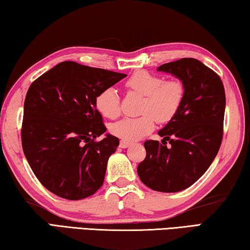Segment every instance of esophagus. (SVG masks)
<instances>
[{"label": "esophagus", "instance_id": "esophagus-1", "mask_svg": "<svg viewBox=\"0 0 250 250\" xmlns=\"http://www.w3.org/2000/svg\"><path fill=\"white\" fill-rule=\"evenodd\" d=\"M130 145L131 143L129 141H125V140L120 141V147H122V149H125V147H128Z\"/></svg>", "mask_w": 250, "mask_h": 250}]
</instances>
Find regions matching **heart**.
I'll list each match as a JSON object with an SVG mask.
<instances>
[{"instance_id": "1", "label": "heart", "mask_w": 250, "mask_h": 250, "mask_svg": "<svg viewBox=\"0 0 250 250\" xmlns=\"http://www.w3.org/2000/svg\"><path fill=\"white\" fill-rule=\"evenodd\" d=\"M126 89L143 96L140 117L124 118L110 125L113 135L124 140H138L160 124L171 121L179 112L185 96L181 80H164L145 70L135 71L125 82ZM96 108L105 118L115 119L120 115V98L116 89L107 88L96 97Z\"/></svg>"}]
</instances>
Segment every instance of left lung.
Here are the masks:
<instances>
[{"instance_id":"obj_1","label":"left lung","mask_w":250,"mask_h":250,"mask_svg":"<svg viewBox=\"0 0 250 250\" xmlns=\"http://www.w3.org/2000/svg\"><path fill=\"white\" fill-rule=\"evenodd\" d=\"M158 71L179 78L185 96L176 116L158 132L162 143L145 142L146 156L137 171L142 183L153 191L175 193L195 183L217 155L223 139L225 89L219 76L195 58L167 62Z\"/></svg>"}]
</instances>
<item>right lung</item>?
<instances>
[{"label":"right lung","instance_id":"obj_1","mask_svg":"<svg viewBox=\"0 0 250 250\" xmlns=\"http://www.w3.org/2000/svg\"><path fill=\"white\" fill-rule=\"evenodd\" d=\"M125 74L62 62L28 88L24 101L22 146L29 167L49 192L66 200L91 196L104 184L109 156L119 139L104 134L96 108L101 91Z\"/></svg>","mask_w":250,"mask_h":250}]
</instances>
